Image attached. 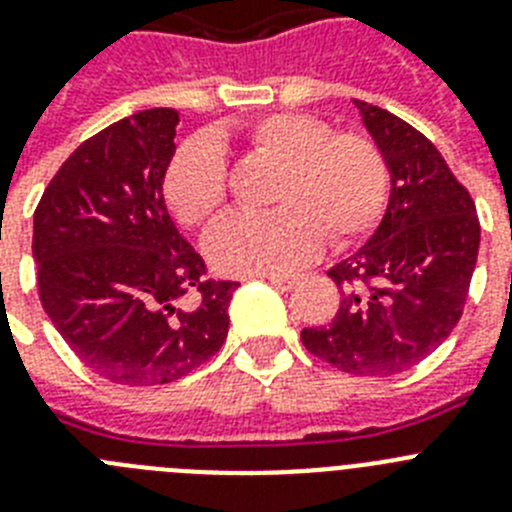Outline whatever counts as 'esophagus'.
<instances>
[{"label":"esophagus","instance_id":"esophagus-1","mask_svg":"<svg viewBox=\"0 0 512 512\" xmlns=\"http://www.w3.org/2000/svg\"><path fill=\"white\" fill-rule=\"evenodd\" d=\"M266 279H269L274 287H279V290H292V287L300 282L298 274H266Z\"/></svg>","mask_w":512,"mask_h":512}]
</instances>
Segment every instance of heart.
<instances>
[{
	"label": "heart",
	"mask_w": 512,
	"mask_h": 512,
	"mask_svg": "<svg viewBox=\"0 0 512 512\" xmlns=\"http://www.w3.org/2000/svg\"><path fill=\"white\" fill-rule=\"evenodd\" d=\"M256 155L282 165L274 212H235L209 230L204 251L222 274L295 269L321 248L362 238L388 202V168L373 139L303 113H272L235 131ZM165 199L183 225H204L227 199V160L212 139L186 142L165 173Z\"/></svg>",
	"instance_id": "obj_1"
}]
</instances>
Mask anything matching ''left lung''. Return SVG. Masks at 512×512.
Masks as SVG:
<instances>
[{"label": "left lung", "mask_w": 512, "mask_h": 512, "mask_svg": "<svg viewBox=\"0 0 512 512\" xmlns=\"http://www.w3.org/2000/svg\"><path fill=\"white\" fill-rule=\"evenodd\" d=\"M391 173L373 238L329 269L342 287L331 323L303 329L305 349L344 373L396 375L451 336L479 253V217L430 139L399 116L355 100Z\"/></svg>", "instance_id": "1"}]
</instances>
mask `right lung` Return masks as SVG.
<instances>
[{
  "label": "right lung",
  "instance_id": "1",
  "mask_svg": "<svg viewBox=\"0 0 512 512\" xmlns=\"http://www.w3.org/2000/svg\"><path fill=\"white\" fill-rule=\"evenodd\" d=\"M176 126V108H150L98 131L33 214L43 310L87 368L121 386L178 381L217 355L238 287L209 279L170 220Z\"/></svg>",
  "mask_w": 512,
  "mask_h": 512
}]
</instances>
